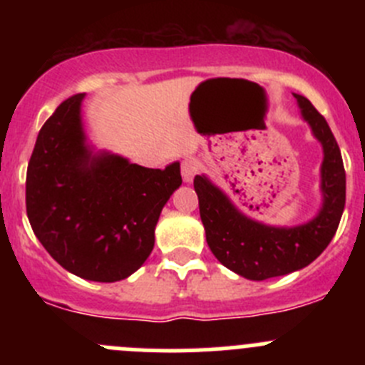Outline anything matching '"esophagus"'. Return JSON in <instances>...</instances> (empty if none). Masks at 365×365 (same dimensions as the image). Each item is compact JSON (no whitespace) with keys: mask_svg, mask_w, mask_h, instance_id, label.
<instances>
[{"mask_svg":"<svg viewBox=\"0 0 365 365\" xmlns=\"http://www.w3.org/2000/svg\"><path fill=\"white\" fill-rule=\"evenodd\" d=\"M196 168H197V164H196V160H194V159H185L182 162V178H183V182H185V183L192 182L194 175H196Z\"/></svg>","mask_w":365,"mask_h":365,"instance_id":"obj_1","label":"esophagus"}]
</instances>
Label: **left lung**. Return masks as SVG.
I'll list each match as a JSON object with an SVG mask.
<instances>
[{"label":"left lung","instance_id":"obj_1","mask_svg":"<svg viewBox=\"0 0 365 365\" xmlns=\"http://www.w3.org/2000/svg\"><path fill=\"white\" fill-rule=\"evenodd\" d=\"M293 97L323 148L322 206L311 220L297 226H268L242 213L206 175L194 178L210 251L224 267L249 281L281 277L311 264L334 238L344 210L346 173L336 138L307 98L298 93Z\"/></svg>","mask_w":365,"mask_h":365}]
</instances>
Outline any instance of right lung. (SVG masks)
I'll return each instance as SVG.
<instances>
[{"label":"right lung","instance_id":"obj_1","mask_svg":"<svg viewBox=\"0 0 365 365\" xmlns=\"http://www.w3.org/2000/svg\"><path fill=\"white\" fill-rule=\"evenodd\" d=\"M84 93L58 106L36 138L26 175L33 233L70 274L116 282L153 251L164 205L182 185L180 162L165 169L132 164L88 143Z\"/></svg>","mask_w":365,"mask_h":365}]
</instances>
